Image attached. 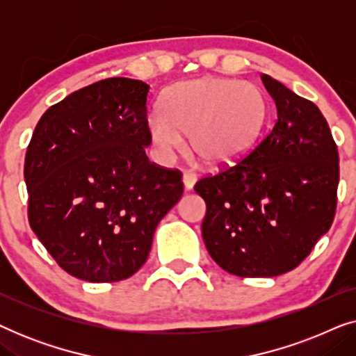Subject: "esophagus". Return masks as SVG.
I'll use <instances>...</instances> for the list:
<instances>
[{
    "instance_id": "esophagus-1",
    "label": "esophagus",
    "mask_w": 356,
    "mask_h": 356,
    "mask_svg": "<svg viewBox=\"0 0 356 356\" xmlns=\"http://www.w3.org/2000/svg\"><path fill=\"white\" fill-rule=\"evenodd\" d=\"M197 181V177L191 172H186L183 175V184H184V189L186 191H191V189L194 188V184H196Z\"/></svg>"
}]
</instances>
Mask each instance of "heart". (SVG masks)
<instances>
[{"instance_id": "1", "label": "heart", "mask_w": 356, "mask_h": 356, "mask_svg": "<svg viewBox=\"0 0 356 356\" xmlns=\"http://www.w3.org/2000/svg\"><path fill=\"white\" fill-rule=\"evenodd\" d=\"M269 100L259 86L230 77L184 81L165 92L163 111L147 116L150 140L163 157L183 149L207 167L235 165L246 157L269 123Z\"/></svg>"}]
</instances>
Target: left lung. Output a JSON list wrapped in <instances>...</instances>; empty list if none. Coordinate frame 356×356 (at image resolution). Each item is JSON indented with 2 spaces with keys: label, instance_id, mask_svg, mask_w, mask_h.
Masks as SVG:
<instances>
[{
  "label": "left lung",
  "instance_id": "left-lung-1",
  "mask_svg": "<svg viewBox=\"0 0 356 356\" xmlns=\"http://www.w3.org/2000/svg\"><path fill=\"white\" fill-rule=\"evenodd\" d=\"M277 106L269 136L233 167L199 179L209 254L238 277L295 269L332 225L339 152L313 102L261 74Z\"/></svg>",
  "mask_w": 356,
  "mask_h": 356
}]
</instances>
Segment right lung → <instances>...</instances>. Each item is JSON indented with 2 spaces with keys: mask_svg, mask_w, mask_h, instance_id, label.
Listing matches in <instances>:
<instances>
[{
  "mask_svg": "<svg viewBox=\"0 0 356 356\" xmlns=\"http://www.w3.org/2000/svg\"><path fill=\"white\" fill-rule=\"evenodd\" d=\"M149 86L110 77L48 108L27 147L29 223L76 279L124 280L147 261L181 173L150 163Z\"/></svg>",
  "mask_w": 356,
  "mask_h": 356,
  "instance_id": "obj_1",
  "label": "right lung"
}]
</instances>
